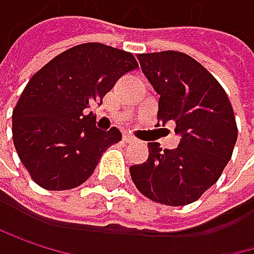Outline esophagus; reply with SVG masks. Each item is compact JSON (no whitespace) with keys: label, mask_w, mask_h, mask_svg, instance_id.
<instances>
[{"label":"esophagus","mask_w":254,"mask_h":254,"mask_svg":"<svg viewBox=\"0 0 254 254\" xmlns=\"http://www.w3.org/2000/svg\"><path fill=\"white\" fill-rule=\"evenodd\" d=\"M123 141L125 143H131V141H134V137L131 134H123Z\"/></svg>","instance_id":"esophagus-1"}]
</instances>
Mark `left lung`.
Listing matches in <instances>:
<instances>
[{
	"label": "left lung",
	"instance_id": "1",
	"mask_svg": "<svg viewBox=\"0 0 254 254\" xmlns=\"http://www.w3.org/2000/svg\"><path fill=\"white\" fill-rule=\"evenodd\" d=\"M159 95L158 123H175L176 149L147 143L149 156L129 167L137 190L156 203L195 202L221 176L238 138L232 104L221 84L200 63L179 51L137 56Z\"/></svg>",
	"mask_w": 254,
	"mask_h": 254
}]
</instances>
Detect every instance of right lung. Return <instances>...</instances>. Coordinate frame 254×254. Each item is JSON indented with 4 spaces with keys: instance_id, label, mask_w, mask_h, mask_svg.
Wrapping results in <instances>:
<instances>
[{
    "instance_id": "obj_1",
    "label": "right lung",
    "mask_w": 254,
    "mask_h": 254,
    "mask_svg": "<svg viewBox=\"0 0 254 254\" xmlns=\"http://www.w3.org/2000/svg\"><path fill=\"white\" fill-rule=\"evenodd\" d=\"M137 67L131 52L95 42L66 49L33 75L13 110L11 132L39 187L64 191L92 176L122 134L96 128V116L87 108L102 102L117 79Z\"/></svg>"
}]
</instances>
